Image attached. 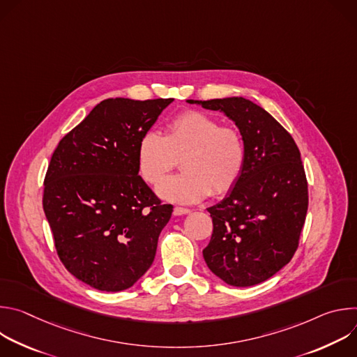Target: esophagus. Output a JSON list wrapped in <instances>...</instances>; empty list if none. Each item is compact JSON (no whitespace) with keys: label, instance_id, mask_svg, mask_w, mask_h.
<instances>
[{"label":"esophagus","instance_id":"34e87169","mask_svg":"<svg viewBox=\"0 0 357 357\" xmlns=\"http://www.w3.org/2000/svg\"><path fill=\"white\" fill-rule=\"evenodd\" d=\"M188 213H190V209H188V208H179V206H176V208L174 209V215H175V216H182V215H188Z\"/></svg>","mask_w":357,"mask_h":357}]
</instances>
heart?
I'll return each mask as SVG.
<instances>
[{"mask_svg": "<svg viewBox=\"0 0 357 357\" xmlns=\"http://www.w3.org/2000/svg\"><path fill=\"white\" fill-rule=\"evenodd\" d=\"M138 168L145 182L160 183L181 158L183 172L165 179L158 195L169 202L192 205L209 196H220L237 183L245 162L244 137L202 112L176 116L164 137L145 132L138 144Z\"/></svg>", "mask_w": 357, "mask_h": 357, "instance_id": "b5f03b06", "label": "heart"}]
</instances>
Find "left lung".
Segmentation results:
<instances>
[{
  "mask_svg": "<svg viewBox=\"0 0 357 357\" xmlns=\"http://www.w3.org/2000/svg\"><path fill=\"white\" fill-rule=\"evenodd\" d=\"M188 103L225 113L245 142V162L237 183L208 209L213 233L203 259L229 285L260 284L287 266L298 248L308 211L301 152L270 113L244 97Z\"/></svg>",
  "mask_w": 357,
  "mask_h": 357,
  "instance_id": "obj_1",
  "label": "left lung"
}]
</instances>
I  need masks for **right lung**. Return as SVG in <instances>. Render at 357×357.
I'll return each mask as SVG.
<instances>
[{"mask_svg": "<svg viewBox=\"0 0 357 357\" xmlns=\"http://www.w3.org/2000/svg\"><path fill=\"white\" fill-rule=\"evenodd\" d=\"M174 98H107L54 151L43 212L58 256L82 282L107 292L132 287L154 261L172 215L138 175V144Z\"/></svg>", "mask_w": 357, "mask_h": 357, "instance_id": "add662e5", "label": "right lung"}]
</instances>
